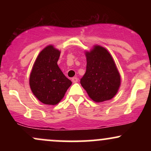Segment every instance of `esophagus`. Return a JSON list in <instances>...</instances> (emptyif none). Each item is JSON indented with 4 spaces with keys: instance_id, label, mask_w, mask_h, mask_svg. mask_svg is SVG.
<instances>
[{
    "instance_id": "34e87169",
    "label": "esophagus",
    "mask_w": 151,
    "mask_h": 151,
    "mask_svg": "<svg viewBox=\"0 0 151 151\" xmlns=\"http://www.w3.org/2000/svg\"><path fill=\"white\" fill-rule=\"evenodd\" d=\"M78 80H79V79H78V78L77 77H73L72 79V81L73 83H77V82H78Z\"/></svg>"
}]
</instances>
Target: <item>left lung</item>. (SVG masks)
I'll use <instances>...</instances> for the list:
<instances>
[{
    "mask_svg": "<svg viewBox=\"0 0 151 151\" xmlns=\"http://www.w3.org/2000/svg\"><path fill=\"white\" fill-rule=\"evenodd\" d=\"M86 70L80 83L95 102L111 99L121 84V77L111 55L103 47L95 45L86 52Z\"/></svg>",
    "mask_w": 151,
    "mask_h": 151,
    "instance_id": "8db88e82",
    "label": "left lung"
}]
</instances>
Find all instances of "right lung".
Here are the masks:
<instances>
[{
	"label": "right lung",
	"instance_id": "1",
	"mask_svg": "<svg viewBox=\"0 0 151 151\" xmlns=\"http://www.w3.org/2000/svg\"><path fill=\"white\" fill-rule=\"evenodd\" d=\"M60 55V50L52 45L47 46L38 55L31 71L30 89L45 104H58L72 84L58 67Z\"/></svg>",
	"mask_w": 151,
	"mask_h": 151
}]
</instances>
